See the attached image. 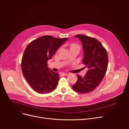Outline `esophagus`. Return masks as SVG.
Segmentation results:
<instances>
[{"mask_svg":"<svg viewBox=\"0 0 129 129\" xmlns=\"http://www.w3.org/2000/svg\"><path fill=\"white\" fill-rule=\"evenodd\" d=\"M69 73H62V76H67L69 75Z\"/></svg>","mask_w":129,"mask_h":129,"instance_id":"1","label":"esophagus"}]
</instances>
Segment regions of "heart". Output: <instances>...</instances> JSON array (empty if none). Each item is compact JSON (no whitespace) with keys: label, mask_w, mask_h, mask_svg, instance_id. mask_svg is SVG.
<instances>
[{"label":"heart","mask_w":129,"mask_h":129,"mask_svg":"<svg viewBox=\"0 0 129 129\" xmlns=\"http://www.w3.org/2000/svg\"><path fill=\"white\" fill-rule=\"evenodd\" d=\"M79 46L77 44H72V45H71V47H72V46Z\"/></svg>","instance_id":"obj_1"}]
</instances>
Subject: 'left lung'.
Masks as SVG:
<instances>
[{
    "instance_id": "obj_1",
    "label": "left lung",
    "mask_w": 129,
    "mask_h": 129,
    "mask_svg": "<svg viewBox=\"0 0 129 129\" xmlns=\"http://www.w3.org/2000/svg\"><path fill=\"white\" fill-rule=\"evenodd\" d=\"M75 37L82 42L84 49L83 64L88 71L83 77L77 75V82L72 88L76 92L86 93L95 89L106 75L108 63V53L96 39L84 35H77Z\"/></svg>"
}]
</instances>
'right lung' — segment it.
<instances>
[{"mask_svg":"<svg viewBox=\"0 0 129 129\" xmlns=\"http://www.w3.org/2000/svg\"><path fill=\"white\" fill-rule=\"evenodd\" d=\"M68 39L44 36L32 41L26 47L21 60L22 72L30 86L37 92L50 93L56 88L59 76L49 69L47 60Z\"/></svg>","mask_w":129,"mask_h":129,"instance_id":"1","label":"right lung"}]
</instances>
